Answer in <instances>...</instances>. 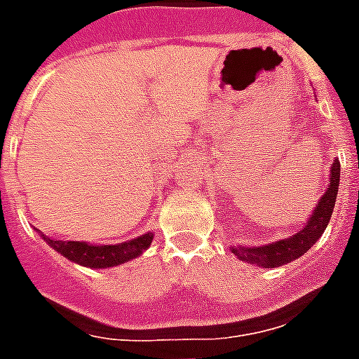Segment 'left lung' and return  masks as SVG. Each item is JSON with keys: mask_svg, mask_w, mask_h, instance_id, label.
<instances>
[{"mask_svg": "<svg viewBox=\"0 0 359 359\" xmlns=\"http://www.w3.org/2000/svg\"><path fill=\"white\" fill-rule=\"evenodd\" d=\"M339 182H340V161L337 159L332 163L331 169V182L329 188L323 194V198L317 203L313 215L309 217L308 225L302 231L294 234L292 238L273 242L269 246H256V248H233L234 256L248 262V264L262 265V267H280V265L290 264L294 259L304 256L325 233V229L329 225V219L334 210L337 194H339Z\"/></svg>", "mask_w": 359, "mask_h": 359, "instance_id": "8db88e82", "label": "left lung"}]
</instances>
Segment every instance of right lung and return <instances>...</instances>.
<instances>
[{"mask_svg": "<svg viewBox=\"0 0 359 359\" xmlns=\"http://www.w3.org/2000/svg\"><path fill=\"white\" fill-rule=\"evenodd\" d=\"M151 238H154V233H148L125 244H115V246H94V244H84V242L51 241V238H46V242L74 264L100 269V267L125 264L133 257H138L151 244Z\"/></svg>", "mask_w": 359, "mask_h": 359, "instance_id": "obj_1", "label": "right lung"}]
</instances>
